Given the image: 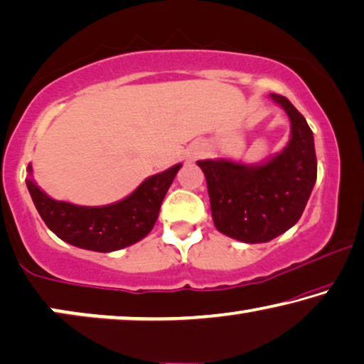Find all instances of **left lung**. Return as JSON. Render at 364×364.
I'll list each match as a JSON object with an SVG mask.
<instances>
[{"instance_id": "obj_1", "label": "left lung", "mask_w": 364, "mask_h": 364, "mask_svg": "<svg viewBox=\"0 0 364 364\" xmlns=\"http://www.w3.org/2000/svg\"><path fill=\"white\" fill-rule=\"evenodd\" d=\"M271 97L291 119L292 136L281 154L257 167L225 159L197 162L207 178L215 226L245 243H266L292 228L317 181L312 129L286 97Z\"/></svg>"}]
</instances>
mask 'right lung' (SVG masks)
Instances as JSON below:
<instances>
[{
  "mask_svg": "<svg viewBox=\"0 0 364 364\" xmlns=\"http://www.w3.org/2000/svg\"><path fill=\"white\" fill-rule=\"evenodd\" d=\"M178 169L181 164L146 178L129 197L107 207L57 202L31 178L26 183L41 218L60 240L83 250L109 252L133 245L149 233Z\"/></svg>",
  "mask_w": 364,
  "mask_h": 364,
  "instance_id": "obj_1",
  "label": "right lung"
}]
</instances>
